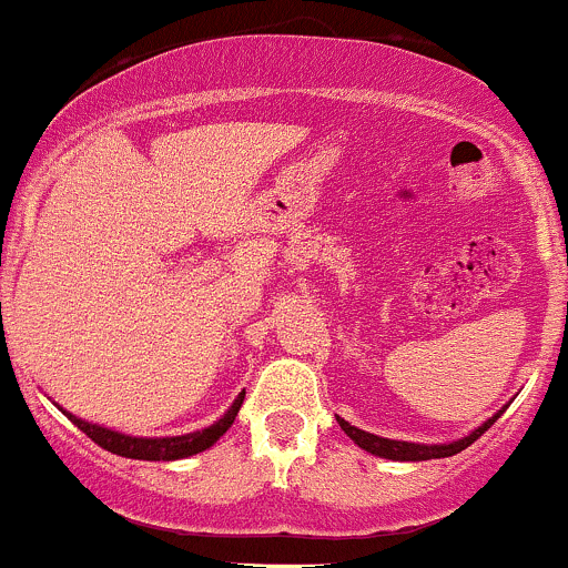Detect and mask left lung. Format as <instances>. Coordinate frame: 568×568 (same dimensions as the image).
<instances>
[{"label":"left lung","instance_id":"obj_1","mask_svg":"<svg viewBox=\"0 0 568 568\" xmlns=\"http://www.w3.org/2000/svg\"><path fill=\"white\" fill-rule=\"evenodd\" d=\"M500 414L504 410H498L495 416H489V419L481 425L479 429H474L470 435H465V438L459 440H452V444H408V440H392V438H381V435H373V433H364L359 427H351L348 422L339 419V427L345 429V435H348L351 440H354L356 446H362L364 452H369V455L375 457H386V459H399V463H419V459H438V457H452L457 455V452L468 449L470 444H474L476 438H479L485 429H489L495 425V422L500 419Z\"/></svg>","mask_w":568,"mask_h":568}]
</instances>
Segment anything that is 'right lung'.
Listing matches in <instances>:
<instances>
[{
    "label": "right lung",
    "instance_id": "add662e5",
    "mask_svg": "<svg viewBox=\"0 0 568 568\" xmlns=\"http://www.w3.org/2000/svg\"><path fill=\"white\" fill-rule=\"evenodd\" d=\"M242 399H244V392L239 394V397L234 399V405L225 410L223 419L214 422L212 427L195 429V433H187V435H174V438H133V435H122V433H116V429L89 425V422L68 414V410H62V414L68 416V419L81 429V433H87L94 444L103 446L105 452H111V455L130 457V459H182L190 455H199V452H204V449H209V446L217 444L220 435L234 425L239 408H242Z\"/></svg>",
    "mask_w": 568,
    "mask_h": 568
}]
</instances>
